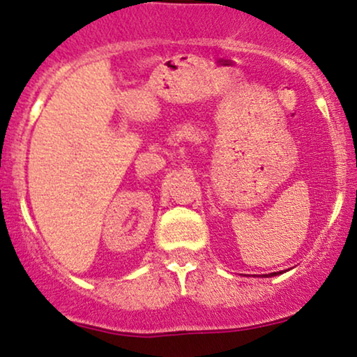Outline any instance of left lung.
Masks as SVG:
<instances>
[{"label": "left lung", "instance_id": "left-lung-1", "mask_svg": "<svg viewBox=\"0 0 357 357\" xmlns=\"http://www.w3.org/2000/svg\"><path fill=\"white\" fill-rule=\"evenodd\" d=\"M276 274H282L281 271L279 273H271V274H264V278H271V276H276Z\"/></svg>", "mask_w": 357, "mask_h": 357}]
</instances>
